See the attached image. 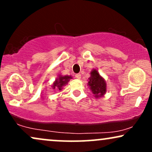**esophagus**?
<instances>
[{"instance_id":"1","label":"esophagus","mask_w":152,"mask_h":152,"mask_svg":"<svg viewBox=\"0 0 152 152\" xmlns=\"http://www.w3.org/2000/svg\"><path fill=\"white\" fill-rule=\"evenodd\" d=\"M75 77H76V78H78V79H80V78H81V74H75Z\"/></svg>"}]
</instances>
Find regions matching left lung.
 I'll list each match as a JSON object with an SVG mask.
<instances>
[{
	"label": "left lung",
	"instance_id": "left-lung-1",
	"mask_svg": "<svg viewBox=\"0 0 152 152\" xmlns=\"http://www.w3.org/2000/svg\"><path fill=\"white\" fill-rule=\"evenodd\" d=\"M88 85L90 86L91 89L96 97H101L106 93V86L104 79L101 77L98 71L94 69L91 73V76L88 78Z\"/></svg>",
	"mask_w": 152,
	"mask_h": 152
}]
</instances>
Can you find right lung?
Returning a JSON list of instances; mask_svg holds the SVG:
<instances>
[{"label":"right lung","instance_id":"obj_1","mask_svg":"<svg viewBox=\"0 0 152 152\" xmlns=\"http://www.w3.org/2000/svg\"><path fill=\"white\" fill-rule=\"evenodd\" d=\"M70 78H71V77L69 76H59L58 78H57V79L56 80L55 83H53V88H56L58 90H61L63 86H64V85L66 84Z\"/></svg>","mask_w":152,"mask_h":152}]
</instances>
